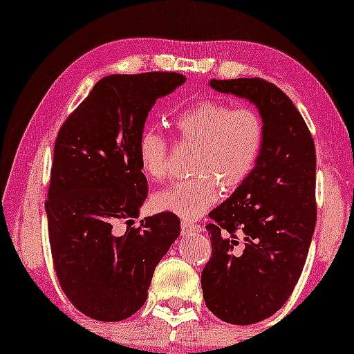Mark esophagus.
<instances>
[{"label": "esophagus", "instance_id": "obj_1", "mask_svg": "<svg viewBox=\"0 0 354 354\" xmlns=\"http://www.w3.org/2000/svg\"><path fill=\"white\" fill-rule=\"evenodd\" d=\"M180 230H182V235H190V234H193V232L203 230V227L200 224H195V222L182 221L180 222Z\"/></svg>", "mask_w": 354, "mask_h": 354}]
</instances>
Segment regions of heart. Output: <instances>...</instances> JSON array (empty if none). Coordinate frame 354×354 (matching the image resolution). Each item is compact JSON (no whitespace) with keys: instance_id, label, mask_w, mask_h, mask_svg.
Listing matches in <instances>:
<instances>
[{"instance_id":"obj_1","label":"heart","mask_w":354,"mask_h":354,"mask_svg":"<svg viewBox=\"0 0 354 354\" xmlns=\"http://www.w3.org/2000/svg\"><path fill=\"white\" fill-rule=\"evenodd\" d=\"M178 143H193L190 169L195 177L154 193L153 206L198 219L219 198L221 185L234 192L248 180L266 143V122L258 109L216 98H203L174 119ZM169 140L156 129H145L137 142L140 171L149 180H162L169 167Z\"/></svg>"}]
</instances>
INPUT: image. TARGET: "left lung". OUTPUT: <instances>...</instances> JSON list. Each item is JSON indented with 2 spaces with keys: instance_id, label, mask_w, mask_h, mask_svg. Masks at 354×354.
I'll return each mask as SVG.
<instances>
[{
  "instance_id": "1",
  "label": "left lung",
  "mask_w": 354,
  "mask_h": 354,
  "mask_svg": "<svg viewBox=\"0 0 354 354\" xmlns=\"http://www.w3.org/2000/svg\"><path fill=\"white\" fill-rule=\"evenodd\" d=\"M222 93L253 101L266 143L253 174L209 212L212 253L201 272L203 297L224 322L264 321L293 293L317 221L316 147L292 100L270 82L216 80Z\"/></svg>"
}]
</instances>
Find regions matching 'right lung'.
Here are the masks:
<instances>
[{"label":"right lung","instance_id":"1","mask_svg":"<svg viewBox=\"0 0 354 354\" xmlns=\"http://www.w3.org/2000/svg\"><path fill=\"white\" fill-rule=\"evenodd\" d=\"M183 82L176 72L104 77L57 132L45 201L53 266L69 301L96 321H122L142 308L180 232L174 212L138 227L133 217L148 195L138 137L159 96Z\"/></svg>","mask_w":354,"mask_h":354}]
</instances>
